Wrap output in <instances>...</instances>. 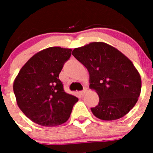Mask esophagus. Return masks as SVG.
<instances>
[{
  "mask_svg": "<svg viewBox=\"0 0 153 153\" xmlns=\"http://www.w3.org/2000/svg\"><path fill=\"white\" fill-rule=\"evenodd\" d=\"M87 92V89L86 88H84L83 89V90H82V91H80V94L82 96H84L85 94H86V93Z\"/></svg>",
  "mask_w": 153,
  "mask_h": 153,
  "instance_id": "esophagus-1",
  "label": "esophagus"
}]
</instances>
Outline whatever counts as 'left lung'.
Segmentation results:
<instances>
[{
	"instance_id": "left-lung-1",
	"label": "left lung",
	"mask_w": 153,
	"mask_h": 153,
	"mask_svg": "<svg viewBox=\"0 0 153 153\" xmlns=\"http://www.w3.org/2000/svg\"><path fill=\"white\" fill-rule=\"evenodd\" d=\"M72 54L87 69L90 88L100 98L98 105L91 108L93 115L111 121L129 113L138 101L142 86L140 74L129 58L103 42L75 48Z\"/></svg>"
}]
</instances>
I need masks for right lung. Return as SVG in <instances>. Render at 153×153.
Listing matches in <instances>:
<instances>
[{
  "mask_svg": "<svg viewBox=\"0 0 153 153\" xmlns=\"http://www.w3.org/2000/svg\"><path fill=\"white\" fill-rule=\"evenodd\" d=\"M72 50L53 47L36 53L23 66L13 82L17 106L27 118L43 126L67 122L77 97L63 90L59 74Z\"/></svg>",
  "mask_w": 153,
  "mask_h": 153,
  "instance_id": "obj_1",
  "label": "right lung"
}]
</instances>
